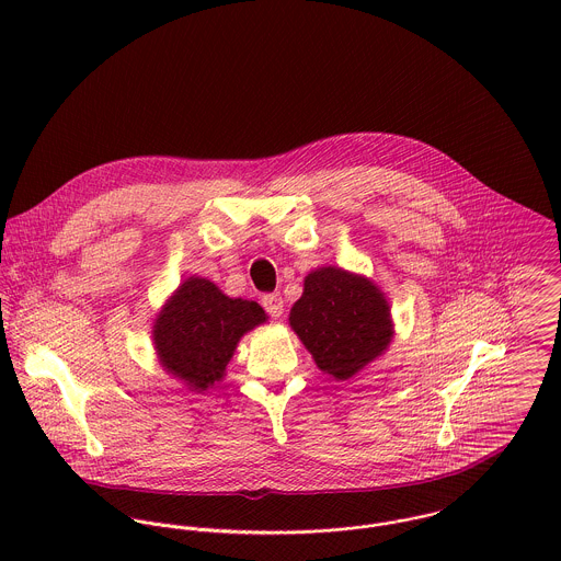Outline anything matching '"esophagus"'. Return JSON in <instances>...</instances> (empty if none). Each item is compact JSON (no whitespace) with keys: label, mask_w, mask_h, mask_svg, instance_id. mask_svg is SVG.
Returning <instances> with one entry per match:
<instances>
[{"label":"esophagus","mask_w":561,"mask_h":561,"mask_svg":"<svg viewBox=\"0 0 561 561\" xmlns=\"http://www.w3.org/2000/svg\"><path fill=\"white\" fill-rule=\"evenodd\" d=\"M261 305H263V309L272 316V318H280L283 316V298H280V294H265L263 298H261Z\"/></svg>","instance_id":"34e87169"}]
</instances>
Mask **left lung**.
I'll use <instances>...</instances> for the list:
<instances>
[{
    "mask_svg": "<svg viewBox=\"0 0 561 561\" xmlns=\"http://www.w3.org/2000/svg\"><path fill=\"white\" fill-rule=\"evenodd\" d=\"M289 323L316 365L334 380H350L393 339L391 307L365 276L341 267H320L305 278L302 298Z\"/></svg>",
    "mask_w": 561,
    "mask_h": 561,
    "instance_id": "8db88e82",
    "label": "left lung"
}]
</instances>
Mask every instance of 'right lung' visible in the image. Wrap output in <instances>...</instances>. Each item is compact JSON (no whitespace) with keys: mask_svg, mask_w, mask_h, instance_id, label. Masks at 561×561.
<instances>
[{"mask_svg":"<svg viewBox=\"0 0 561 561\" xmlns=\"http://www.w3.org/2000/svg\"><path fill=\"white\" fill-rule=\"evenodd\" d=\"M265 320L256 302L229 298L211 280L192 276L153 325L161 367L192 391H207L222 380L241 336Z\"/></svg>","mask_w":561,"mask_h":561,"instance_id":"1","label":"right lung"}]
</instances>
